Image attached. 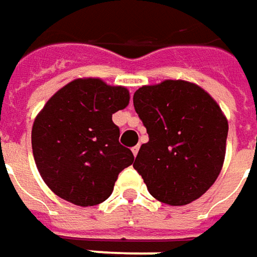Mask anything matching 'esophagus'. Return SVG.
Returning <instances> with one entry per match:
<instances>
[{
    "mask_svg": "<svg viewBox=\"0 0 257 257\" xmlns=\"http://www.w3.org/2000/svg\"><path fill=\"white\" fill-rule=\"evenodd\" d=\"M139 148H141L139 145H136V146H134V148H132V153H134V156H136V155H138V152H139Z\"/></svg>",
    "mask_w": 257,
    "mask_h": 257,
    "instance_id": "obj_1",
    "label": "esophagus"
}]
</instances>
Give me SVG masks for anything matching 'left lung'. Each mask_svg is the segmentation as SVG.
I'll list each match as a JSON object with an SVG mask.
<instances>
[{
  "mask_svg": "<svg viewBox=\"0 0 257 257\" xmlns=\"http://www.w3.org/2000/svg\"><path fill=\"white\" fill-rule=\"evenodd\" d=\"M135 111L149 134L134 167L152 197L180 207L200 198L222 170L228 119L200 85L165 80L134 94Z\"/></svg>",
  "mask_w": 257,
  "mask_h": 257,
  "instance_id": "left-lung-1",
  "label": "left lung"
}]
</instances>
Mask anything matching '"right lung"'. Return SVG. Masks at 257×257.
I'll list each match as a JSON object with an SVG mask.
<instances>
[{
  "label": "right lung",
  "mask_w": 257,
  "mask_h": 257,
  "mask_svg": "<svg viewBox=\"0 0 257 257\" xmlns=\"http://www.w3.org/2000/svg\"><path fill=\"white\" fill-rule=\"evenodd\" d=\"M129 98L126 87L84 77L48 99L33 122L32 152L41 177L56 195L80 207L111 195L118 174L134 163L112 122Z\"/></svg>",
  "instance_id": "right-lung-1"
}]
</instances>
